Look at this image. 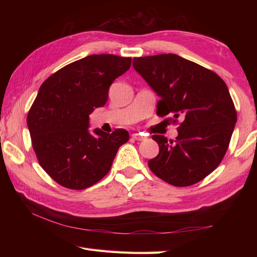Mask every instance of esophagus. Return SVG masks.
I'll return each mask as SVG.
<instances>
[{
  "instance_id": "34e87169",
  "label": "esophagus",
  "mask_w": 257,
  "mask_h": 257,
  "mask_svg": "<svg viewBox=\"0 0 257 257\" xmlns=\"http://www.w3.org/2000/svg\"><path fill=\"white\" fill-rule=\"evenodd\" d=\"M133 139L141 141V140L145 139V137H144V136L141 135V134H134V135H133Z\"/></svg>"
}]
</instances>
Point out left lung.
<instances>
[{"instance_id":"8db88e82","label":"left lung","mask_w":257,"mask_h":257,"mask_svg":"<svg viewBox=\"0 0 257 257\" xmlns=\"http://www.w3.org/2000/svg\"><path fill=\"white\" fill-rule=\"evenodd\" d=\"M133 65L160 96L158 116L182 119L176 140L152 136L159 155L148 161L150 170L174 187L203 180L224 158L237 120L224 80L176 54L135 57Z\"/></svg>"}]
</instances>
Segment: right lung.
I'll return each instance as SVG.
<instances>
[{"mask_svg": "<svg viewBox=\"0 0 257 257\" xmlns=\"http://www.w3.org/2000/svg\"><path fill=\"white\" fill-rule=\"evenodd\" d=\"M132 57L90 55L51 75L27 113L32 146L41 167L54 181L84 190L109 172L119 147L129 140L124 129L111 134L96 128L89 114L108 99L112 81L127 72Z\"/></svg>", "mask_w": 257, "mask_h": 257, "instance_id": "right-lung-1", "label": "right lung"}]
</instances>
